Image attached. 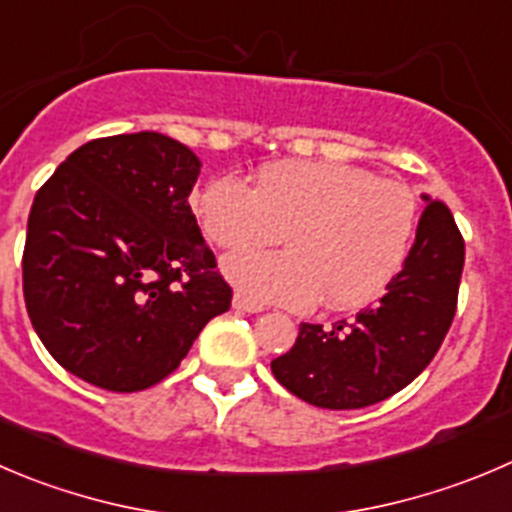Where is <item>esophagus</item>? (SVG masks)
Here are the masks:
<instances>
[{
	"instance_id": "1",
	"label": "esophagus",
	"mask_w": 512,
	"mask_h": 512,
	"mask_svg": "<svg viewBox=\"0 0 512 512\" xmlns=\"http://www.w3.org/2000/svg\"><path fill=\"white\" fill-rule=\"evenodd\" d=\"M233 309L246 311V314H259V311H264V304H256V301L246 299L243 294H236L233 296Z\"/></svg>"
}]
</instances>
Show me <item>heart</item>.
<instances>
[{"label": "heart", "mask_w": 512, "mask_h": 512, "mask_svg": "<svg viewBox=\"0 0 512 512\" xmlns=\"http://www.w3.org/2000/svg\"><path fill=\"white\" fill-rule=\"evenodd\" d=\"M213 243L256 248L284 231L286 251L236 253L223 271L251 301L306 309H359L387 291L410 251L417 198L397 180L344 163H276L256 188L218 175L198 193Z\"/></svg>", "instance_id": "heart-1"}]
</instances>
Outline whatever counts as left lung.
I'll list each match as a JSON object with an SVG mask.
<instances>
[{
	"mask_svg": "<svg viewBox=\"0 0 512 512\" xmlns=\"http://www.w3.org/2000/svg\"><path fill=\"white\" fill-rule=\"evenodd\" d=\"M402 271L379 304L352 321L301 324L271 362L274 377L324 410H359L405 389L440 349L457 309L465 241L450 208L430 196Z\"/></svg>",
	"mask_w": 512,
	"mask_h": 512,
	"instance_id": "8db88e82",
	"label": "left lung"
}]
</instances>
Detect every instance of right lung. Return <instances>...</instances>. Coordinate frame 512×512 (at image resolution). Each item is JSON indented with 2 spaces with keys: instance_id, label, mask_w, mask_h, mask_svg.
<instances>
[{
  "instance_id": "add662e5",
  "label": "right lung",
  "mask_w": 512,
  "mask_h": 512,
  "mask_svg": "<svg viewBox=\"0 0 512 512\" xmlns=\"http://www.w3.org/2000/svg\"><path fill=\"white\" fill-rule=\"evenodd\" d=\"M201 160L160 133L97 138L37 191L22 256L34 332L75 377L138 392L231 306L191 211Z\"/></svg>"
}]
</instances>
